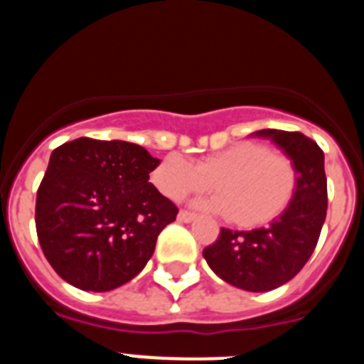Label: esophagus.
Wrapping results in <instances>:
<instances>
[{"instance_id": "1", "label": "esophagus", "mask_w": 364, "mask_h": 364, "mask_svg": "<svg viewBox=\"0 0 364 364\" xmlns=\"http://www.w3.org/2000/svg\"><path fill=\"white\" fill-rule=\"evenodd\" d=\"M195 218H197V215L189 213V211H180V213H178V220L186 222V224H188V222H193Z\"/></svg>"}]
</instances>
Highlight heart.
Listing matches in <instances>:
<instances>
[{
	"label": "heart",
	"mask_w": 364,
	"mask_h": 364,
	"mask_svg": "<svg viewBox=\"0 0 364 364\" xmlns=\"http://www.w3.org/2000/svg\"><path fill=\"white\" fill-rule=\"evenodd\" d=\"M151 180L171 200L213 186L217 195L200 202L204 208L228 215L235 226L259 228L290 208L299 173L288 156L273 153L266 144L239 142L208 154L197 166L180 154H167L153 169Z\"/></svg>",
	"instance_id": "heart-1"
}]
</instances>
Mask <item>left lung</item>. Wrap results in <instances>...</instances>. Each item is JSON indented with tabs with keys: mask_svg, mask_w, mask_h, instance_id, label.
I'll list each match as a JSON object with an SVG mask.
<instances>
[{
	"mask_svg": "<svg viewBox=\"0 0 364 364\" xmlns=\"http://www.w3.org/2000/svg\"><path fill=\"white\" fill-rule=\"evenodd\" d=\"M253 136L272 140L295 164L299 186L294 202L266 228H222L202 255L228 284L246 291H269L291 281L317 246L328 208L324 153L302 133L262 129Z\"/></svg>",
	"mask_w": 364,
	"mask_h": 364,
	"instance_id": "obj_1",
	"label": "left lung"
}]
</instances>
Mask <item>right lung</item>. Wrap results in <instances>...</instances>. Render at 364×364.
<instances>
[{
  "label": "right lung",
  "mask_w": 364,
  "mask_h": 364,
  "mask_svg": "<svg viewBox=\"0 0 364 364\" xmlns=\"http://www.w3.org/2000/svg\"><path fill=\"white\" fill-rule=\"evenodd\" d=\"M160 160L124 140L76 138L50 154L36 231L54 272L85 291L129 282L153 257L176 205L149 182Z\"/></svg>",
  "instance_id": "1"
}]
</instances>
